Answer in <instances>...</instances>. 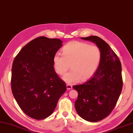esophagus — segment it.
I'll return each mask as SVG.
<instances>
[{"label": "esophagus", "mask_w": 133, "mask_h": 133, "mask_svg": "<svg viewBox=\"0 0 133 133\" xmlns=\"http://www.w3.org/2000/svg\"><path fill=\"white\" fill-rule=\"evenodd\" d=\"M66 87H67V90H71L72 89V86L71 85H69V84H67L66 85Z\"/></svg>", "instance_id": "34e87169"}]
</instances>
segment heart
I'll return each mask as SVG.
<instances>
[{"label": "heart", "mask_w": 133, "mask_h": 133, "mask_svg": "<svg viewBox=\"0 0 133 133\" xmlns=\"http://www.w3.org/2000/svg\"><path fill=\"white\" fill-rule=\"evenodd\" d=\"M63 54L57 52L53 57V63L56 72L64 75L70 68L72 70L63 77L67 83H75L85 81L93 75L98 69L102 53L97 45L78 41L66 44L62 49Z\"/></svg>", "instance_id": "heart-1"}]
</instances>
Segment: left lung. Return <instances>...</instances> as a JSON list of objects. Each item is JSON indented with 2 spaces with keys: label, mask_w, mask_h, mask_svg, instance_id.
<instances>
[{
  "label": "left lung",
  "mask_w": 133,
  "mask_h": 133,
  "mask_svg": "<svg viewBox=\"0 0 133 133\" xmlns=\"http://www.w3.org/2000/svg\"><path fill=\"white\" fill-rule=\"evenodd\" d=\"M81 39L95 43L102 57L94 76L82 85L73 86L78 92L75 109L80 117L90 122H97L109 115L114 108L123 88L121 64L109 45L97 36Z\"/></svg>",
  "instance_id": "left-lung-1"
}]
</instances>
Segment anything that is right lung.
Returning a JSON list of instances; mask_svg holds the SVG:
<instances>
[{
	"label": "right lung",
	"instance_id": "1",
	"mask_svg": "<svg viewBox=\"0 0 133 133\" xmlns=\"http://www.w3.org/2000/svg\"><path fill=\"white\" fill-rule=\"evenodd\" d=\"M62 43L57 38L37 37L26 44L14 60L12 94L21 109L32 118L43 119L51 115L66 90L53 63Z\"/></svg>",
	"mask_w": 133,
	"mask_h": 133
}]
</instances>
